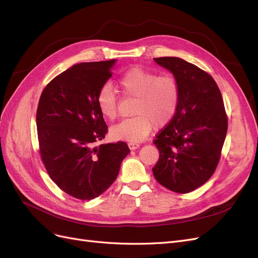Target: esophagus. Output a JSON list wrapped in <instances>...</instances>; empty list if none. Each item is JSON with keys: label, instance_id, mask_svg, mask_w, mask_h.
Listing matches in <instances>:
<instances>
[{"label": "esophagus", "instance_id": "1", "mask_svg": "<svg viewBox=\"0 0 258 258\" xmlns=\"http://www.w3.org/2000/svg\"><path fill=\"white\" fill-rule=\"evenodd\" d=\"M139 146H140L139 143H134V142H130L128 143V147L131 148V150H137Z\"/></svg>", "mask_w": 258, "mask_h": 258}]
</instances>
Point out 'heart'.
<instances>
[{"mask_svg":"<svg viewBox=\"0 0 258 258\" xmlns=\"http://www.w3.org/2000/svg\"><path fill=\"white\" fill-rule=\"evenodd\" d=\"M124 97L136 98L132 118L122 120L111 130L114 139L137 143L144 140L155 126L163 127L173 119L180 102V87L170 75L157 73L135 67L119 79ZM97 105L107 119L118 116V95L111 85L102 86L97 93Z\"/></svg>","mask_w":258,"mask_h":258,"instance_id":"heart-1","label":"heart"}]
</instances>
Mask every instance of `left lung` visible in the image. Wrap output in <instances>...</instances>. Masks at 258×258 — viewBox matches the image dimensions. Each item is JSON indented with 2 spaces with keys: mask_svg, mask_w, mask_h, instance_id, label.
Returning a JSON list of instances; mask_svg holds the SVG:
<instances>
[{
  "mask_svg": "<svg viewBox=\"0 0 258 258\" xmlns=\"http://www.w3.org/2000/svg\"><path fill=\"white\" fill-rule=\"evenodd\" d=\"M180 87L178 111L154 140L160 156L153 168L155 179L165 188L187 194L205 184L221 159L228 118L221 91L196 64L179 57H158Z\"/></svg>",
  "mask_w": 258,
  "mask_h": 258,
  "instance_id": "obj_1",
  "label": "left lung"
}]
</instances>
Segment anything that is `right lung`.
I'll use <instances>...</instances> for the list:
<instances>
[{
  "label": "right lung",
  "mask_w": 258,
  "mask_h": 258,
  "mask_svg": "<svg viewBox=\"0 0 258 258\" xmlns=\"http://www.w3.org/2000/svg\"><path fill=\"white\" fill-rule=\"evenodd\" d=\"M115 59L72 66L46 86L36 111L40 159L52 181L78 200L97 198L116 180L130 148L102 140L107 125L97 93L112 76Z\"/></svg>",
  "instance_id": "right-lung-1"
}]
</instances>
